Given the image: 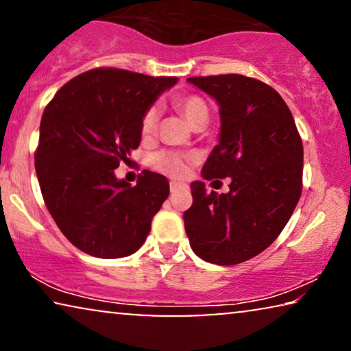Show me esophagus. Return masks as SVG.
I'll list each match as a JSON object with an SVG mask.
<instances>
[{
    "label": "esophagus",
    "mask_w": 351,
    "mask_h": 351,
    "mask_svg": "<svg viewBox=\"0 0 351 351\" xmlns=\"http://www.w3.org/2000/svg\"><path fill=\"white\" fill-rule=\"evenodd\" d=\"M184 184H180V182H176V180H172L171 184H169V189H171V193H176L177 190H180V189H184Z\"/></svg>",
    "instance_id": "esophagus-1"
}]
</instances>
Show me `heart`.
<instances>
[{
  "label": "heart",
  "instance_id": "b5f03b06",
  "mask_svg": "<svg viewBox=\"0 0 351 351\" xmlns=\"http://www.w3.org/2000/svg\"><path fill=\"white\" fill-rule=\"evenodd\" d=\"M176 108L184 114L186 121L191 126L201 119H208V105L201 97L196 95H182L174 100ZM158 119H160V110L156 105L147 108L141 121L142 137H152L156 132ZM193 161V155L179 152H160L150 158V166L153 169L162 172V174L172 177H184L189 171V162Z\"/></svg>",
  "mask_w": 351,
  "mask_h": 351
}]
</instances>
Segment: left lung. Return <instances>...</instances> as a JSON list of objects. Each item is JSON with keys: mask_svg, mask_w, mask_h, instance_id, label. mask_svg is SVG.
<instances>
[{"mask_svg": "<svg viewBox=\"0 0 351 351\" xmlns=\"http://www.w3.org/2000/svg\"><path fill=\"white\" fill-rule=\"evenodd\" d=\"M219 105V143L203 179L230 177L228 193L191 182L185 232L199 258L237 265L270 246L289 222L302 193L304 147L291 110L262 81L243 75L186 80Z\"/></svg>", "mask_w": 351, "mask_h": 351, "instance_id": "left-lung-1", "label": "left lung"}]
</instances>
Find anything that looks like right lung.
Masks as SVG:
<instances>
[{
  "label": "right lung",
  "instance_id": "1",
  "mask_svg": "<svg viewBox=\"0 0 351 351\" xmlns=\"http://www.w3.org/2000/svg\"><path fill=\"white\" fill-rule=\"evenodd\" d=\"M176 83L174 76L95 69L62 86L46 107L38 182L57 227L80 251L119 258L145 243L169 182L145 169L131 186L114 169L141 145L143 113Z\"/></svg>",
  "mask_w": 351,
  "mask_h": 351
}]
</instances>
